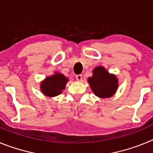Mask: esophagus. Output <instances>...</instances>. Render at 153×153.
<instances>
[{"label":"esophagus","instance_id":"obj_1","mask_svg":"<svg viewBox=\"0 0 153 153\" xmlns=\"http://www.w3.org/2000/svg\"><path fill=\"white\" fill-rule=\"evenodd\" d=\"M76 79L78 81H82V79H83V76L81 75V74H78V75L76 76Z\"/></svg>","mask_w":153,"mask_h":153}]
</instances>
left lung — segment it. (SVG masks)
<instances>
[{
    "label": "left lung",
    "mask_w": 153,
    "mask_h": 153,
    "mask_svg": "<svg viewBox=\"0 0 153 153\" xmlns=\"http://www.w3.org/2000/svg\"><path fill=\"white\" fill-rule=\"evenodd\" d=\"M93 74L87 81L94 94L100 98H109L114 95L118 88L117 76L109 74L103 67H96Z\"/></svg>",
    "instance_id": "left-lung-1"
}]
</instances>
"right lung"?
<instances>
[{
    "label": "right lung",
    "instance_id": "right-lung-1",
    "mask_svg": "<svg viewBox=\"0 0 153 153\" xmlns=\"http://www.w3.org/2000/svg\"><path fill=\"white\" fill-rule=\"evenodd\" d=\"M68 80L63 74L56 72L42 81L40 83V90L47 97H56L60 95L64 90Z\"/></svg>",
    "mask_w": 153,
    "mask_h": 153
}]
</instances>
